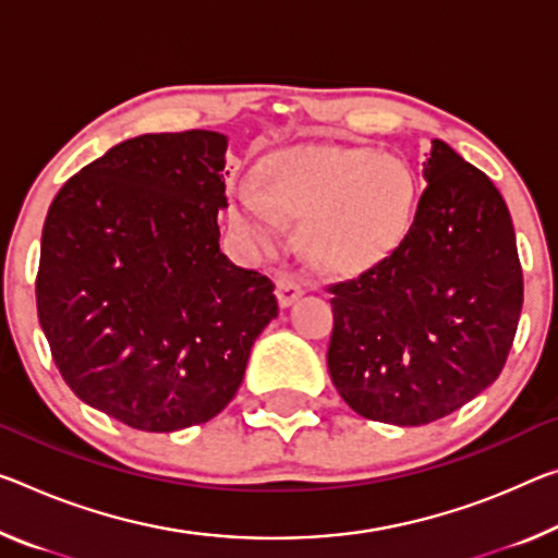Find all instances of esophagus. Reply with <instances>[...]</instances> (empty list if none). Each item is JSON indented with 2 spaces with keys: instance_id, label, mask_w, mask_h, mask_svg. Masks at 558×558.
Wrapping results in <instances>:
<instances>
[{
  "instance_id": "obj_1",
  "label": "esophagus",
  "mask_w": 558,
  "mask_h": 558,
  "mask_svg": "<svg viewBox=\"0 0 558 558\" xmlns=\"http://www.w3.org/2000/svg\"><path fill=\"white\" fill-rule=\"evenodd\" d=\"M276 295H278L280 307H290L300 295H303V286H300V282L290 276H278Z\"/></svg>"
}]
</instances>
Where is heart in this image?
Here are the masks:
<instances>
[{"instance_id":"obj_1","label":"heart","mask_w":558,"mask_h":558,"mask_svg":"<svg viewBox=\"0 0 558 558\" xmlns=\"http://www.w3.org/2000/svg\"><path fill=\"white\" fill-rule=\"evenodd\" d=\"M303 220L313 258L330 270H362L402 243L414 216V181L397 156L360 146H317L270 158L260 193L243 189L238 220L260 243L278 218Z\"/></svg>"}]
</instances>
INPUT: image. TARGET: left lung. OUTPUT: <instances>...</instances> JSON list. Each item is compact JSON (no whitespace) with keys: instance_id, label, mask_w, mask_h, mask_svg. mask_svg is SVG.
I'll return each instance as SVG.
<instances>
[{"instance_id":"obj_1","label":"left lung","mask_w":558,"mask_h":558,"mask_svg":"<svg viewBox=\"0 0 558 558\" xmlns=\"http://www.w3.org/2000/svg\"><path fill=\"white\" fill-rule=\"evenodd\" d=\"M417 214L395 251L335 282L327 367L360 417L420 427L499 377L524 278L507 203L480 168L432 141Z\"/></svg>"}]
</instances>
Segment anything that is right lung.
Returning <instances> with one entry per match:
<instances>
[{
  "instance_id": "obj_1",
  "label": "right lung",
  "mask_w": 558,
  "mask_h": 558,
  "mask_svg": "<svg viewBox=\"0 0 558 558\" xmlns=\"http://www.w3.org/2000/svg\"><path fill=\"white\" fill-rule=\"evenodd\" d=\"M226 146L144 134L72 175L41 231L37 311L72 392L141 432L214 420L278 317L270 278L220 253Z\"/></svg>"
}]
</instances>
